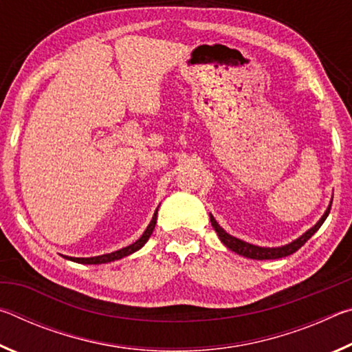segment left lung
<instances>
[{
    "mask_svg": "<svg viewBox=\"0 0 352 352\" xmlns=\"http://www.w3.org/2000/svg\"><path fill=\"white\" fill-rule=\"evenodd\" d=\"M332 205V201H331ZM331 205L327 206V210L324 211L323 216H321V219L318 220L317 223H315L311 230H307L305 234L298 237V239H295L294 242L287 243V245H283V247H273V248H269V247H258V245H253V243H248L245 241H241L237 239V237L231 236L226 233V231L220 226L216 219H214L211 214H210V219H211V225L212 228L216 230V233L219 236V239L222 241L223 245L226 248H230L231 252H234L237 254L241 256H245V258H250V259H258V261H264V259H279V258H285V256L289 254H294L296 250H300L305 243L311 239V237L317 233L318 228L321 225H323V222L326 220V217L329 216V211H331Z\"/></svg>",
    "mask_w": 352,
    "mask_h": 352,
    "instance_id": "1",
    "label": "left lung"
}]
</instances>
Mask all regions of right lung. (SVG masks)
<instances>
[{
  "label": "right lung",
  "mask_w": 352,
  "mask_h": 352,
  "mask_svg": "<svg viewBox=\"0 0 352 352\" xmlns=\"http://www.w3.org/2000/svg\"><path fill=\"white\" fill-rule=\"evenodd\" d=\"M157 214H158V210L155 211L153 217L151 220V223H148V226L146 228L144 233H142V236L140 237V239L136 241V242H133L132 245L124 247V248L118 250V252H113V253H107V254H100V256H93V258H71V256H63V258L73 261V262H79V264H105V262H111V261L126 258V256L132 254L135 252H138V250L148 241V237H151L152 231L155 228V223H157Z\"/></svg>",
  "instance_id": "obj_1"
}]
</instances>
